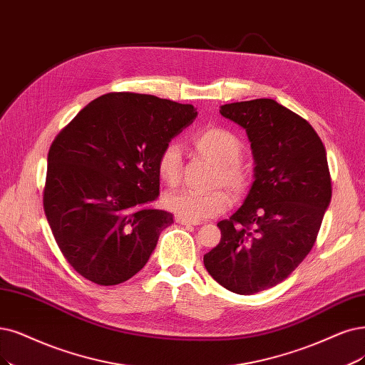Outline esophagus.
Listing matches in <instances>:
<instances>
[{
	"instance_id": "34e87169",
	"label": "esophagus",
	"mask_w": 365,
	"mask_h": 365,
	"mask_svg": "<svg viewBox=\"0 0 365 365\" xmlns=\"http://www.w3.org/2000/svg\"><path fill=\"white\" fill-rule=\"evenodd\" d=\"M175 222H178V224H182V225H200V224H201V221L187 220V218L180 217V215H178V217H175Z\"/></svg>"
}]
</instances>
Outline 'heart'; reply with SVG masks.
Masks as SVG:
<instances>
[{
  "mask_svg": "<svg viewBox=\"0 0 365 365\" xmlns=\"http://www.w3.org/2000/svg\"><path fill=\"white\" fill-rule=\"evenodd\" d=\"M192 145L195 150L217 162L218 170L215 171L213 185H225L235 194H242L250 183V170L240 162L242 141L236 135L224 128L210 126L192 135ZM183 158L180 145L171 141L160 148L156 159V170L160 180L168 186H175L182 179ZM165 203L168 209L187 220H207L224 213L232 206L233 198L230 192L218 187L212 191L179 190L167 194Z\"/></svg>",
  "mask_w": 365,
  "mask_h": 365,
  "instance_id": "b5f03b06",
  "label": "heart"
}]
</instances>
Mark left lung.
Segmentation results:
<instances>
[{"label": "left lung", "mask_w": 365, "mask_h": 365, "mask_svg": "<svg viewBox=\"0 0 365 365\" xmlns=\"http://www.w3.org/2000/svg\"><path fill=\"white\" fill-rule=\"evenodd\" d=\"M221 115L247 130L254 182L220 244L205 254L212 278L237 294L286 279L312 251L331 195L327 150L305 118L274 99L222 105Z\"/></svg>", "instance_id": "left-lung-1"}]
</instances>
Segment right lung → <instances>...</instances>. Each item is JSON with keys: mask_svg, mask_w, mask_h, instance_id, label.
Listing matches in <instances>:
<instances>
[{"mask_svg": "<svg viewBox=\"0 0 365 365\" xmlns=\"http://www.w3.org/2000/svg\"><path fill=\"white\" fill-rule=\"evenodd\" d=\"M192 105L108 93L81 110L48 153L43 209L64 259L99 286L140 272L170 212L159 197L160 148L190 126Z\"/></svg>", "mask_w": 365, "mask_h": 365, "instance_id": "right-lung-1", "label": "right lung"}]
</instances>
